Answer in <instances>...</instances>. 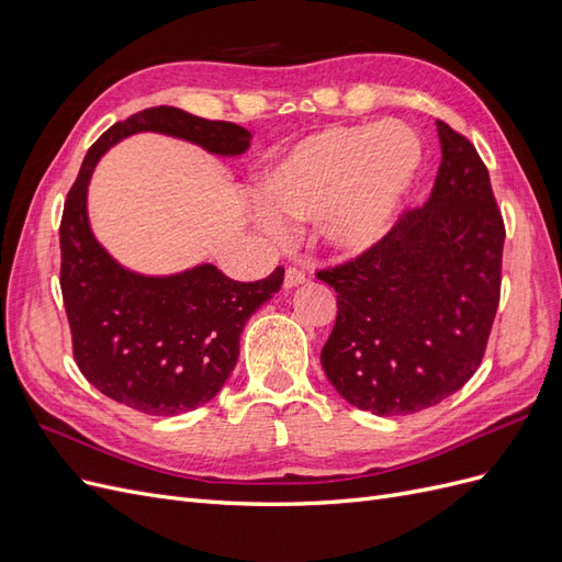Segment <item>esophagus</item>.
<instances>
[{
	"mask_svg": "<svg viewBox=\"0 0 562 562\" xmlns=\"http://www.w3.org/2000/svg\"><path fill=\"white\" fill-rule=\"evenodd\" d=\"M304 281H307V274H304L300 267H288L285 269V279H283L285 288H295V285H300Z\"/></svg>",
	"mask_w": 562,
	"mask_h": 562,
	"instance_id": "obj_1",
	"label": "esophagus"
}]
</instances>
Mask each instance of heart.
<instances>
[{"instance_id": "1", "label": "heart", "mask_w": 562, "mask_h": 562, "mask_svg": "<svg viewBox=\"0 0 562 562\" xmlns=\"http://www.w3.org/2000/svg\"><path fill=\"white\" fill-rule=\"evenodd\" d=\"M422 166L417 133L396 119L380 124H335L295 143L269 168L262 201L267 227L281 217L318 223L339 252L380 244L411 194Z\"/></svg>"}]
</instances>
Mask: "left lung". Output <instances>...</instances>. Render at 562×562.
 <instances>
[{"label": "left lung", "mask_w": 562, "mask_h": 562, "mask_svg": "<svg viewBox=\"0 0 562 562\" xmlns=\"http://www.w3.org/2000/svg\"><path fill=\"white\" fill-rule=\"evenodd\" d=\"M443 159L429 201L384 239L318 269L337 293L321 363L337 394L380 417L413 415L479 370L499 307L504 220L479 151L438 122Z\"/></svg>", "instance_id": "1"}]
</instances>
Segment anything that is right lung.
<instances>
[{
  "mask_svg": "<svg viewBox=\"0 0 562 562\" xmlns=\"http://www.w3.org/2000/svg\"><path fill=\"white\" fill-rule=\"evenodd\" d=\"M140 131L176 135L223 157L246 151L250 133L178 108H147L100 135L65 199L60 291L81 375L133 411L173 417L223 389L239 359L246 321L279 291L283 267L244 283L213 265L173 277H140L116 265L89 227L87 187L98 159Z\"/></svg>",
  "mask_w": 562,
  "mask_h": 562,
  "instance_id": "add662e5",
  "label": "right lung"
}]
</instances>
